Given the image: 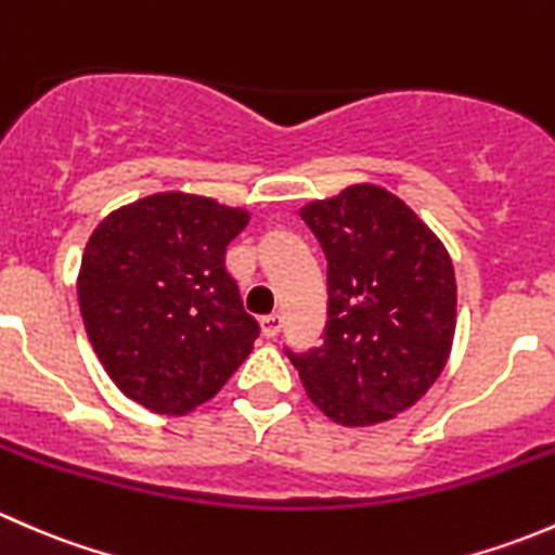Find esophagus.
<instances>
[{
  "instance_id": "34e87169",
  "label": "esophagus",
  "mask_w": 555,
  "mask_h": 555,
  "mask_svg": "<svg viewBox=\"0 0 555 555\" xmlns=\"http://www.w3.org/2000/svg\"><path fill=\"white\" fill-rule=\"evenodd\" d=\"M260 324H262V335H266V338H276V335L282 333L284 319H282V313H268V317L260 319Z\"/></svg>"
}]
</instances>
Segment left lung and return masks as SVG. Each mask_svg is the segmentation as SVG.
<instances>
[{
  "mask_svg": "<svg viewBox=\"0 0 555 555\" xmlns=\"http://www.w3.org/2000/svg\"><path fill=\"white\" fill-rule=\"evenodd\" d=\"M327 257L322 346L287 351L311 402L346 427L411 408L449 360L456 279L440 238L397 195L351 184L300 209Z\"/></svg>",
  "mask_w": 555,
  "mask_h": 555,
  "instance_id": "1",
  "label": "left lung"
}]
</instances>
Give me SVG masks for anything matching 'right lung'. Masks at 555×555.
<instances>
[{
  "instance_id": "1",
  "label": "right lung",
  "mask_w": 555,
  "mask_h": 555,
  "mask_svg": "<svg viewBox=\"0 0 555 555\" xmlns=\"http://www.w3.org/2000/svg\"><path fill=\"white\" fill-rule=\"evenodd\" d=\"M249 215L158 193L112 211L88 238L77 295L104 371L155 413L193 411L249 357L260 324L225 266Z\"/></svg>"
}]
</instances>
